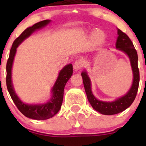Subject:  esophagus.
Listing matches in <instances>:
<instances>
[{
	"label": "esophagus",
	"instance_id": "34e87169",
	"mask_svg": "<svg viewBox=\"0 0 146 146\" xmlns=\"http://www.w3.org/2000/svg\"><path fill=\"white\" fill-rule=\"evenodd\" d=\"M83 65H84V61L82 59H77L74 63V66H74V69L78 70V69H80Z\"/></svg>",
	"mask_w": 146,
	"mask_h": 146
}]
</instances>
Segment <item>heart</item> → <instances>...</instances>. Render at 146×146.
Wrapping results in <instances>:
<instances>
[{"mask_svg": "<svg viewBox=\"0 0 146 146\" xmlns=\"http://www.w3.org/2000/svg\"><path fill=\"white\" fill-rule=\"evenodd\" d=\"M92 38L96 44H100L103 42L105 38V33L102 30H96L93 33Z\"/></svg>", "mask_w": 146, "mask_h": 146, "instance_id": "1", "label": "heart"}]
</instances>
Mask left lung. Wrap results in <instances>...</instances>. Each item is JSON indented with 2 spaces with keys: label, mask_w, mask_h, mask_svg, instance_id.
<instances>
[{
  "label": "left lung",
  "mask_w": 146,
  "mask_h": 146,
  "mask_svg": "<svg viewBox=\"0 0 146 146\" xmlns=\"http://www.w3.org/2000/svg\"><path fill=\"white\" fill-rule=\"evenodd\" d=\"M118 36L117 38L115 47L121 50L129 58L131 69L133 72V82L131 88L124 96L118 98L113 102H103L98 100L93 95L91 91V83L90 78L86 71L81 73L85 91L88 102L95 110L103 115H115L123 111L132 104L136 97L140 82V72L137 66V53L131 39L125 33L118 29Z\"/></svg>",
  "instance_id": "1"
}]
</instances>
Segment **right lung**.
Returning <instances> with one entry per match:
<instances>
[{
    "label": "right lung",
    "instance_id": "add662e5",
    "mask_svg": "<svg viewBox=\"0 0 146 146\" xmlns=\"http://www.w3.org/2000/svg\"><path fill=\"white\" fill-rule=\"evenodd\" d=\"M50 20H45L36 23L33 26L26 28L20 34V36L17 37L15 40V42H13L12 47L10 50L9 57L6 64V86H7L8 91L9 93L13 102H15L18 110L25 116L35 120L48 119L53 117L60 110L62 102H63V98H64V87L66 84L67 81L70 79L71 76L72 75V72H73L72 64H68L65 66L59 72L57 80L52 87V95L51 99L44 104H25L17 96L13 88L12 81H11V68H12L13 61H14L18 46L25 38L30 36L35 31L46 26L47 24L50 23Z\"/></svg>",
    "mask_w": 146,
    "mask_h": 146
}]
</instances>
